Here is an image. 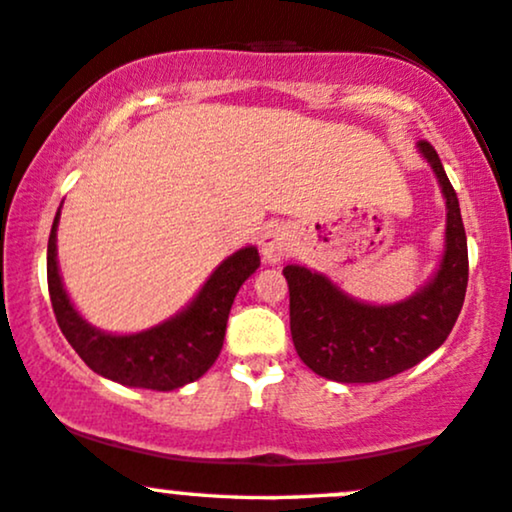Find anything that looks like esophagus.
<instances>
[{"mask_svg":"<svg viewBox=\"0 0 512 512\" xmlns=\"http://www.w3.org/2000/svg\"><path fill=\"white\" fill-rule=\"evenodd\" d=\"M260 245H262L264 260L271 264L281 262L283 257H288V252L292 250V231L288 227H283V224H274V227L264 231Z\"/></svg>","mask_w":512,"mask_h":512,"instance_id":"esophagus-1","label":"esophagus"}]
</instances>
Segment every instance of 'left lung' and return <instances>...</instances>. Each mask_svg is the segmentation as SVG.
Returning a JSON list of instances; mask_svg holds the SVG:
<instances>
[{"label": "left lung", "instance_id": "obj_1", "mask_svg": "<svg viewBox=\"0 0 512 512\" xmlns=\"http://www.w3.org/2000/svg\"><path fill=\"white\" fill-rule=\"evenodd\" d=\"M421 154L447 199V250L438 276L419 295L393 306L353 302L325 276L283 269L290 290V332L299 358L320 377L372 384L410 370L445 342L459 318L468 285V245L459 199L431 142Z\"/></svg>", "mask_w": 512, "mask_h": 512}]
</instances>
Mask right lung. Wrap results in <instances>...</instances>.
<instances>
[{"instance_id":"1","label":"right lung","mask_w":512,"mask_h":512,"mask_svg":"<svg viewBox=\"0 0 512 512\" xmlns=\"http://www.w3.org/2000/svg\"><path fill=\"white\" fill-rule=\"evenodd\" d=\"M58 215L49 236L46 278L58 327L79 358L102 377L152 391H173L203 377L220 356L238 288L260 267L257 250L243 248L224 260L180 316L140 335L114 337L88 325L65 295L56 262Z\"/></svg>"}]
</instances>
